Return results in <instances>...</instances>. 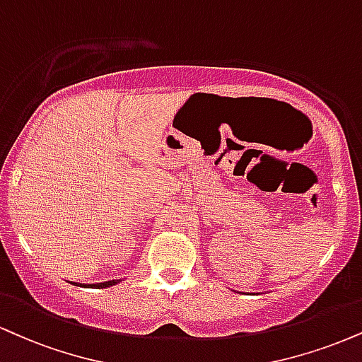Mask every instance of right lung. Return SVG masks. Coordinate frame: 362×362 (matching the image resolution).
<instances>
[{
    "instance_id": "right-lung-1",
    "label": "right lung",
    "mask_w": 362,
    "mask_h": 362,
    "mask_svg": "<svg viewBox=\"0 0 362 362\" xmlns=\"http://www.w3.org/2000/svg\"><path fill=\"white\" fill-rule=\"evenodd\" d=\"M115 283H117L116 280H111V281H104V283H95V285H84V286H95V288H106V286H111L115 285ZM77 285V283H76Z\"/></svg>"
}]
</instances>
